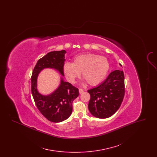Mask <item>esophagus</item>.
Returning <instances> with one entry per match:
<instances>
[{
  "mask_svg": "<svg viewBox=\"0 0 157 157\" xmlns=\"http://www.w3.org/2000/svg\"><path fill=\"white\" fill-rule=\"evenodd\" d=\"M79 94H82V93L83 92V90H82V89H81V88H79Z\"/></svg>",
  "mask_w": 157,
  "mask_h": 157,
  "instance_id": "esophagus-1",
  "label": "esophagus"
}]
</instances>
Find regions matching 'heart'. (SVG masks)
Wrapping results in <instances>:
<instances>
[{
    "mask_svg": "<svg viewBox=\"0 0 157 157\" xmlns=\"http://www.w3.org/2000/svg\"><path fill=\"white\" fill-rule=\"evenodd\" d=\"M109 69V63L104 57L87 53L78 56L73 63H66L63 74L67 81L75 83L82 72L83 78L90 86H97L104 81Z\"/></svg>",
    "mask_w": 157,
    "mask_h": 157,
    "instance_id": "heart-1",
    "label": "heart"
}]
</instances>
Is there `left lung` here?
<instances>
[{"mask_svg": "<svg viewBox=\"0 0 157 157\" xmlns=\"http://www.w3.org/2000/svg\"><path fill=\"white\" fill-rule=\"evenodd\" d=\"M88 92L90 96L88 104L90 113L98 118L111 117L120 108L125 95L123 71H112L104 82Z\"/></svg>", "mask_w": 157, "mask_h": 157, "instance_id": "left-lung-1", "label": "left lung"}]
</instances>
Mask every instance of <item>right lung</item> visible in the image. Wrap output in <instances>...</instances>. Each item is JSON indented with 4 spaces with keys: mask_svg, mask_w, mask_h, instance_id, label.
I'll use <instances>...</instances> for the list:
<instances>
[{
    "mask_svg": "<svg viewBox=\"0 0 157 157\" xmlns=\"http://www.w3.org/2000/svg\"><path fill=\"white\" fill-rule=\"evenodd\" d=\"M65 50L52 51L38 60L31 77V91L37 109L47 120L60 122L67 119L72 112V102L79 95V90L61 78L59 87L52 94L44 95L37 89L39 74L45 68L57 70L62 76L65 61Z\"/></svg>",
    "mask_w": 157,
    "mask_h": 157,
    "instance_id": "add662e5",
    "label": "right lung"
}]
</instances>
